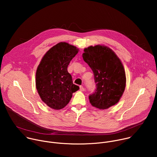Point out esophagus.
<instances>
[{"label":"esophagus","mask_w":157,"mask_h":157,"mask_svg":"<svg viewBox=\"0 0 157 157\" xmlns=\"http://www.w3.org/2000/svg\"><path fill=\"white\" fill-rule=\"evenodd\" d=\"M79 89H80V90L81 91H84V87L82 86H79Z\"/></svg>","instance_id":"1"}]
</instances>
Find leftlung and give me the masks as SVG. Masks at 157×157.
I'll return each mask as SVG.
<instances>
[{"instance_id":"1","label":"left lung","mask_w":157,"mask_h":157,"mask_svg":"<svg viewBox=\"0 0 157 157\" xmlns=\"http://www.w3.org/2000/svg\"><path fill=\"white\" fill-rule=\"evenodd\" d=\"M84 51L83 59L93 70L96 86L94 92L89 96L90 103L99 109L115 105L125 87V73L121 60L107 47L91 46Z\"/></svg>"}]
</instances>
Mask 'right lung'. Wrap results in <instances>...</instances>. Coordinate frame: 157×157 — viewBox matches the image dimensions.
<instances>
[{
  "mask_svg": "<svg viewBox=\"0 0 157 157\" xmlns=\"http://www.w3.org/2000/svg\"><path fill=\"white\" fill-rule=\"evenodd\" d=\"M76 47L61 42L43 57L36 73V87L41 100L58 110L68 104L79 87L73 83L68 66L78 53Z\"/></svg>",
  "mask_w": 157,
  "mask_h": 157,
  "instance_id": "obj_1",
  "label": "right lung"
}]
</instances>
